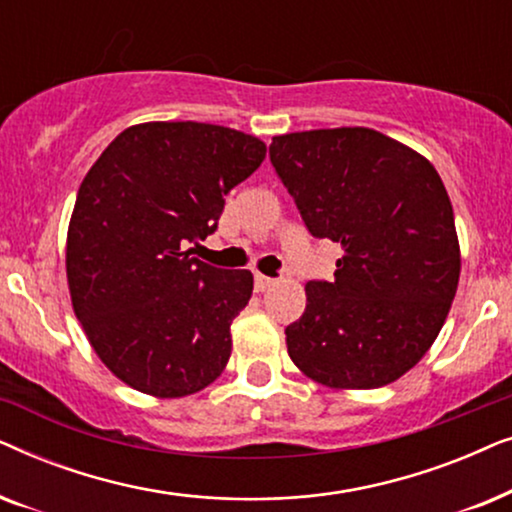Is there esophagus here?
Wrapping results in <instances>:
<instances>
[{
    "label": "esophagus",
    "mask_w": 512,
    "mask_h": 512,
    "mask_svg": "<svg viewBox=\"0 0 512 512\" xmlns=\"http://www.w3.org/2000/svg\"><path fill=\"white\" fill-rule=\"evenodd\" d=\"M272 284H275V279H272V277H265V275H261V272H256V275H254L256 291H268Z\"/></svg>",
    "instance_id": "esophagus-1"
}]
</instances>
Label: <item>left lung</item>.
I'll return each instance as SVG.
<instances>
[{
	"label": "left lung",
	"mask_w": 512,
	"mask_h": 512,
	"mask_svg": "<svg viewBox=\"0 0 512 512\" xmlns=\"http://www.w3.org/2000/svg\"><path fill=\"white\" fill-rule=\"evenodd\" d=\"M270 163L307 230L338 242L335 277L307 282L286 347L333 389H377L429 352L459 284L452 202L436 167L370 128L272 137Z\"/></svg>",
	"instance_id": "obj_1"
}]
</instances>
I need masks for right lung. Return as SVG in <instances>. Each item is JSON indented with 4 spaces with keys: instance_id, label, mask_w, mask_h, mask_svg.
<instances>
[{
    "instance_id": "right-lung-1",
    "label": "right lung",
    "mask_w": 512,
    "mask_h": 512,
    "mask_svg": "<svg viewBox=\"0 0 512 512\" xmlns=\"http://www.w3.org/2000/svg\"><path fill=\"white\" fill-rule=\"evenodd\" d=\"M265 158L261 139L179 121L123 130L81 181L67 233L76 319L104 366L160 398L205 389L230 359V324L249 303V270L191 256L230 188Z\"/></svg>"
}]
</instances>
